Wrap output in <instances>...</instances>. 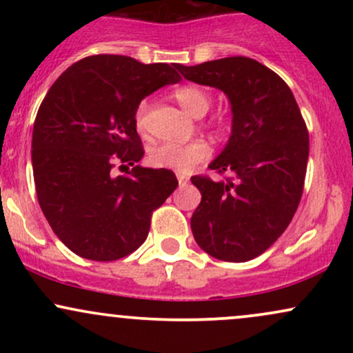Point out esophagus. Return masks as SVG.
<instances>
[{
  "label": "esophagus",
  "instance_id": "1",
  "mask_svg": "<svg viewBox=\"0 0 353 353\" xmlns=\"http://www.w3.org/2000/svg\"><path fill=\"white\" fill-rule=\"evenodd\" d=\"M177 181H179V185L181 188H184V185H188V182H189V177H185V176H177Z\"/></svg>",
  "mask_w": 353,
  "mask_h": 353
}]
</instances>
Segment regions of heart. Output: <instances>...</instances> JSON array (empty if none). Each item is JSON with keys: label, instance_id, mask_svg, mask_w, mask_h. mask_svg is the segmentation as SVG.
<instances>
[{"label": "heart", "instance_id": "1", "mask_svg": "<svg viewBox=\"0 0 353 353\" xmlns=\"http://www.w3.org/2000/svg\"><path fill=\"white\" fill-rule=\"evenodd\" d=\"M177 103L181 104L185 112L194 117H202L208 114L210 109V96L204 88L201 86H181L174 92ZM145 114H148V101H141L136 108V125L137 129H144ZM210 157V148L204 141H190L188 144L163 143L157 144L149 151V163L154 168L171 169V171L188 174L196 165H199Z\"/></svg>", "mask_w": 353, "mask_h": 353}]
</instances>
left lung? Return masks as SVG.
Instances as JSON below:
<instances>
[{
	"label": "left lung",
	"instance_id": "obj_1",
	"mask_svg": "<svg viewBox=\"0 0 353 353\" xmlns=\"http://www.w3.org/2000/svg\"><path fill=\"white\" fill-rule=\"evenodd\" d=\"M177 70L185 79L217 88L232 111L230 137L209 169L225 181L190 177L201 204L190 217L194 239L219 261L247 262L282 236L301 202L309 132L281 76L259 61L232 56Z\"/></svg>",
	"mask_w": 353,
	"mask_h": 353
}]
</instances>
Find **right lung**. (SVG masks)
Here are the masks:
<instances>
[{
  "instance_id": "add662e5",
  "label": "right lung",
  "mask_w": 353,
  "mask_h": 353,
  "mask_svg": "<svg viewBox=\"0 0 353 353\" xmlns=\"http://www.w3.org/2000/svg\"><path fill=\"white\" fill-rule=\"evenodd\" d=\"M179 81L171 64L96 54L68 68L43 99L31 143L36 194L51 229L79 257L109 262L134 252L152 210L179 184L169 169L136 164L144 149L134 119L145 96ZM116 162L133 169L116 176Z\"/></svg>"
}]
</instances>
